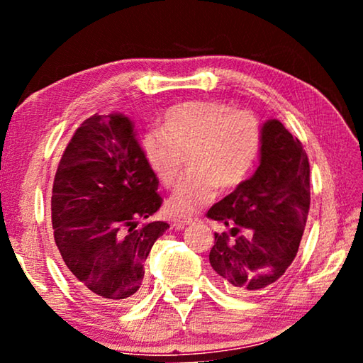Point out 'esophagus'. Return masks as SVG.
Instances as JSON below:
<instances>
[{
    "instance_id": "34e87169",
    "label": "esophagus",
    "mask_w": 363,
    "mask_h": 363,
    "mask_svg": "<svg viewBox=\"0 0 363 363\" xmlns=\"http://www.w3.org/2000/svg\"><path fill=\"white\" fill-rule=\"evenodd\" d=\"M195 220V218L189 216V214H181V216H177V219L174 220V225L176 227H186L189 224H192Z\"/></svg>"
}]
</instances>
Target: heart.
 Instances as JSON below:
<instances>
[{
  "label": "heart",
  "instance_id": "obj_1",
  "mask_svg": "<svg viewBox=\"0 0 363 363\" xmlns=\"http://www.w3.org/2000/svg\"><path fill=\"white\" fill-rule=\"evenodd\" d=\"M264 130L247 108L223 101H190L168 108L162 126L140 139V152L163 186H174L189 155V173L169 199L174 211L190 213L211 203L218 189L240 187L262 152Z\"/></svg>",
  "mask_w": 363,
  "mask_h": 363
}]
</instances>
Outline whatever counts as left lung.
Listing matches in <instances>:
<instances>
[{"label":"left lung","mask_w":363,"mask_h":363,"mask_svg":"<svg viewBox=\"0 0 363 363\" xmlns=\"http://www.w3.org/2000/svg\"><path fill=\"white\" fill-rule=\"evenodd\" d=\"M262 130L261 163L253 177L206 213L230 229L214 233L210 262L235 294L261 293L277 284L298 253L311 206L303 144L279 120Z\"/></svg>","instance_id":"8db88e82"}]
</instances>
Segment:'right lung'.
Instances as JSON below:
<instances>
[{
	"instance_id": "right-lung-1",
	"label": "right lung",
	"mask_w": 363,
	"mask_h": 363,
	"mask_svg": "<svg viewBox=\"0 0 363 363\" xmlns=\"http://www.w3.org/2000/svg\"><path fill=\"white\" fill-rule=\"evenodd\" d=\"M134 123L125 113H94L60 157L51 196L54 242L69 279L99 304L121 307L139 296L144 262L168 229L138 225L163 203Z\"/></svg>"
}]
</instances>
